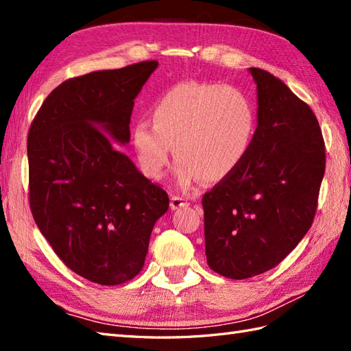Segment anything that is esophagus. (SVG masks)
I'll return each mask as SVG.
<instances>
[{"instance_id": "esophagus-1", "label": "esophagus", "mask_w": 351, "mask_h": 351, "mask_svg": "<svg viewBox=\"0 0 351 351\" xmlns=\"http://www.w3.org/2000/svg\"><path fill=\"white\" fill-rule=\"evenodd\" d=\"M187 205H190L189 200L182 196H171V199H170L171 210H180V208H184Z\"/></svg>"}]
</instances>
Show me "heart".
Wrapping results in <instances>:
<instances>
[{
  "mask_svg": "<svg viewBox=\"0 0 351 351\" xmlns=\"http://www.w3.org/2000/svg\"><path fill=\"white\" fill-rule=\"evenodd\" d=\"M152 122L140 119L131 141L141 171L160 180L176 156L178 187L225 181L247 160L258 132V113L250 96L229 84L182 81L169 87L151 110Z\"/></svg>",
  "mask_w": 351,
  "mask_h": 351,
  "instance_id": "1",
  "label": "heart"
}]
</instances>
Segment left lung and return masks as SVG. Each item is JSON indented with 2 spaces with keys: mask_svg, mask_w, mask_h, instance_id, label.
<instances>
[{
  "mask_svg": "<svg viewBox=\"0 0 351 351\" xmlns=\"http://www.w3.org/2000/svg\"><path fill=\"white\" fill-rule=\"evenodd\" d=\"M258 132L241 167L202 197L211 270L247 279L280 264L315 217L326 147L314 111L258 68Z\"/></svg>",
  "mask_w": 351,
  "mask_h": 351,
  "instance_id": "1",
  "label": "left lung"
}]
</instances>
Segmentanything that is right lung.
Listing matches in <instances>:
<instances>
[{
    "label": "right lung",
    "instance_id": "add662e5",
    "mask_svg": "<svg viewBox=\"0 0 351 351\" xmlns=\"http://www.w3.org/2000/svg\"><path fill=\"white\" fill-rule=\"evenodd\" d=\"M158 62L66 80L28 131L29 208L42 235L73 273L121 285L141 271L169 196L114 143L130 141L141 87Z\"/></svg>",
    "mask_w": 351,
    "mask_h": 351
}]
</instances>
